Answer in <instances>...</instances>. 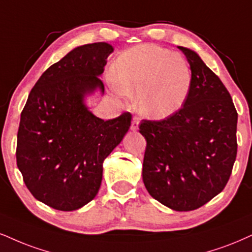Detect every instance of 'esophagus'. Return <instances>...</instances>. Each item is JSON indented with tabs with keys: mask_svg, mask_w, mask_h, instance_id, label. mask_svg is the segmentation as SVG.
<instances>
[{
	"mask_svg": "<svg viewBox=\"0 0 252 252\" xmlns=\"http://www.w3.org/2000/svg\"><path fill=\"white\" fill-rule=\"evenodd\" d=\"M139 127V118L138 117H134L132 119V124H131V129L132 131H136Z\"/></svg>",
	"mask_w": 252,
	"mask_h": 252,
	"instance_id": "34e87169",
	"label": "esophagus"
}]
</instances>
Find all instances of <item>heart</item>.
Returning a JSON list of instances; mask_svg holds the SVG:
<instances>
[{"label": "heart", "instance_id": "obj_1", "mask_svg": "<svg viewBox=\"0 0 252 252\" xmlns=\"http://www.w3.org/2000/svg\"><path fill=\"white\" fill-rule=\"evenodd\" d=\"M192 76L182 56L153 44L123 52L112 71V83L123 94H138L145 117L162 119L175 113L187 99Z\"/></svg>", "mask_w": 252, "mask_h": 252}]
</instances>
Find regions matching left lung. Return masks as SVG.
<instances>
[{"instance_id": "1", "label": "left lung", "mask_w": 252, "mask_h": 252, "mask_svg": "<svg viewBox=\"0 0 252 252\" xmlns=\"http://www.w3.org/2000/svg\"><path fill=\"white\" fill-rule=\"evenodd\" d=\"M190 65L182 107L162 120H142V180L152 197L176 212L195 210L220 194L237 155V111L230 93L196 52L178 46Z\"/></svg>"}]
</instances>
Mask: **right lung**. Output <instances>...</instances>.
<instances>
[{"mask_svg":"<svg viewBox=\"0 0 252 252\" xmlns=\"http://www.w3.org/2000/svg\"><path fill=\"white\" fill-rule=\"evenodd\" d=\"M112 52L104 42L73 49L40 76L21 113L17 167L33 197L54 209L71 212L95 197L102 162L131 126L128 112L104 121L84 102L104 93L99 76Z\"/></svg>","mask_w":252,"mask_h":252,"instance_id":"right-lung-1","label":"right lung"}]
</instances>
